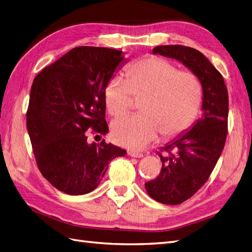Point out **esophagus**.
Here are the masks:
<instances>
[{"label":"esophagus","mask_w":252,"mask_h":252,"mask_svg":"<svg viewBox=\"0 0 252 252\" xmlns=\"http://www.w3.org/2000/svg\"><path fill=\"white\" fill-rule=\"evenodd\" d=\"M128 156H130L132 158H142L143 154H140V152H135V151H128Z\"/></svg>","instance_id":"1"}]
</instances>
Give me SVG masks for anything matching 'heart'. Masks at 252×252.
Segmentation results:
<instances>
[{"label": "heart", "mask_w": 252, "mask_h": 252, "mask_svg": "<svg viewBox=\"0 0 252 252\" xmlns=\"http://www.w3.org/2000/svg\"><path fill=\"white\" fill-rule=\"evenodd\" d=\"M133 96L141 98L139 114L116 120L112 140L122 146L143 149L156 141L177 136L196 120L203 101V84L190 70H181L171 61L149 57L131 65L127 79L112 77L104 90L109 116L118 118L132 107Z\"/></svg>", "instance_id": "obj_1"}]
</instances>
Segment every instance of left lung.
Segmentation results:
<instances>
[{"mask_svg":"<svg viewBox=\"0 0 252 252\" xmlns=\"http://www.w3.org/2000/svg\"><path fill=\"white\" fill-rule=\"evenodd\" d=\"M152 51L180 61L203 84L202 117L191 130L158 152L162 161L161 172L157 179L145 183L152 199L178 205L207 182L224 149L228 132V91L222 74L199 50L183 45H163Z\"/></svg>","mask_w":252,"mask_h":252,"instance_id":"left-lung-1","label":"left lung"}]
</instances>
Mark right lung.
Returning <instances> with one entry per match:
<instances>
[{"instance_id": "obj_1", "label": "right lung", "mask_w": 252, "mask_h": 252, "mask_svg": "<svg viewBox=\"0 0 252 252\" xmlns=\"http://www.w3.org/2000/svg\"><path fill=\"white\" fill-rule=\"evenodd\" d=\"M124 61L122 51L80 46L36 75L26 113L27 130L39 170L70 195L97 187L108 163L126 154L105 140L88 144L87 130L108 131L104 90Z\"/></svg>"}]
</instances>
